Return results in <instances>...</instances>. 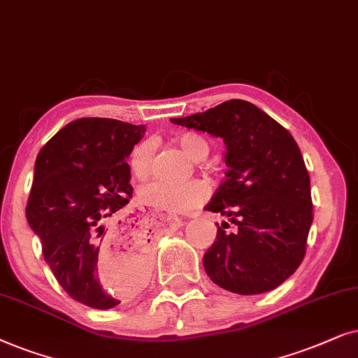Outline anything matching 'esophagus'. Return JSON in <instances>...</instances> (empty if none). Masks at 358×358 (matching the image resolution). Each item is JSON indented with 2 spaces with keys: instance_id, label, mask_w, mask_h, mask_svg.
Wrapping results in <instances>:
<instances>
[{
  "instance_id": "obj_1",
  "label": "esophagus",
  "mask_w": 358,
  "mask_h": 358,
  "mask_svg": "<svg viewBox=\"0 0 358 358\" xmlns=\"http://www.w3.org/2000/svg\"><path fill=\"white\" fill-rule=\"evenodd\" d=\"M155 213L159 214V217L162 219V221L169 222L170 226H173V227H180V226H183V219H182V217L173 216V214L165 213V211H155Z\"/></svg>"
}]
</instances>
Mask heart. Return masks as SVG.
Here are the masks:
<instances>
[{
  "mask_svg": "<svg viewBox=\"0 0 358 358\" xmlns=\"http://www.w3.org/2000/svg\"><path fill=\"white\" fill-rule=\"evenodd\" d=\"M176 144L192 160H203L209 152L208 142L198 134L180 136ZM127 165L134 178L145 180L154 166V144L150 141H141L134 145L127 159ZM206 198L208 188L199 180H189L185 183L150 182L139 189V199L142 203L170 213L192 211L206 201Z\"/></svg>",
  "mask_w": 358,
  "mask_h": 358,
  "instance_id": "1",
  "label": "heart"
}]
</instances>
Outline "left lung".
I'll return each instance as SVG.
<instances>
[{
	"mask_svg": "<svg viewBox=\"0 0 358 358\" xmlns=\"http://www.w3.org/2000/svg\"><path fill=\"white\" fill-rule=\"evenodd\" d=\"M178 126L222 137L226 180L204 209L234 224H217L203 257L217 287L237 294L270 292L304 259L313 222L311 180L301 150L282 124L244 99L170 119Z\"/></svg>",
	"mask_w": 358,
	"mask_h": 358,
	"instance_id": "1",
	"label": "left lung"
}]
</instances>
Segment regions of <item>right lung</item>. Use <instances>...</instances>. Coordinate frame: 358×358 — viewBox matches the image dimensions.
Returning <instances> with one entry per match:
<instances>
[{
    "instance_id": "obj_1",
    "label": "right lung",
    "mask_w": 358,
    "mask_h": 358,
    "mask_svg": "<svg viewBox=\"0 0 358 358\" xmlns=\"http://www.w3.org/2000/svg\"><path fill=\"white\" fill-rule=\"evenodd\" d=\"M145 127L108 117L66 124L36 159L26 217L42 242V255L75 301L109 309L139 292L150 265L152 232L139 217H124L132 198L126 159ZM130 255L113 290L101 282L99 262L113 246Z\"/></svg>"
}]
</instances>
